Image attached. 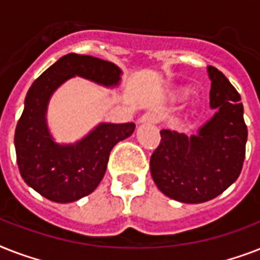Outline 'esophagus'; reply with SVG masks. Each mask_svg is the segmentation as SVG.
I'll return each instance as SVG.
<instances>
[{"instance_id":"obj_1","label":"esophagus","mask_w":260,"mask_h":260,"mask_svg":"<svg viewBox=\"0 0 260 260\" xmlns=\"http://www.w3.org/2000/svg\"><path fill=\"white\" fill-rule=\"evenodd\" d=\"M139 121L140 122H148V124H156V122L159 121V117L158 114L155 113H144L142 116V117L139 118Z\"/></svg>"}]
</instances>
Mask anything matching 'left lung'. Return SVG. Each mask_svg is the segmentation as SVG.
Masks as SVG:
<instances>
[{
  "instance_id": "left-lung-1",
  "label": "left lung",
  "mask_w": 260,
  "mask_h": 260,
  "mask_svg": "<svg viewBox=\"0 0 260 260\" xmlns=\"http://www.w3.org/2000/svg\"><path fill=\"white\" fill-rule=\"evenodd\" d=\"M212 79L210 106L217 112L197 136L160 131V143L152 152L150 170L158 189L186 204L213 200L234 183L246 156L247 125L240 94L216 67H208Z\"/></svg>"
}]
</instances>
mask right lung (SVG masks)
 I'll use <instances>...</instances> for the list:
<instances>
[{"instance_id": "obj_1", "label": "right lung", "mask_w": 260, "mask_h": 260, "mask_svg": "<svg viewBox=\"0 0 260 260\" xmlns=\"http://www.w3.org/2000/svg\"><path fill=\"white\" fill-rule=\"evenodd\" d=\"M120 74L121 70L112 62L67 54L32 83L16 126L14 146L22 179L43 197L64 204L93 193L105 175L112 148L135 131L134 122H102L77 144L59 146L52 142L46 125L51 94L74 75L113 86Z\"/></svg>"}]
</instances>
